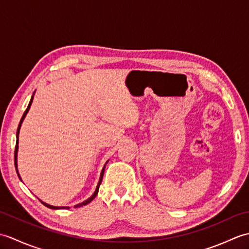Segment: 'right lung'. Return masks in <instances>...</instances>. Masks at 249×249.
<instances>
[{"label": "right lung", "instance_id": "obj_1", "mask_svg": "<svg viewBox=\"0 0 249 249\" xmlns=\"http://www.w3.org/2000/svg\"><path fill=\"white\" fill-rule=\"evenodd\" d=\"M33 97H34V95H33V96H32V98H31V100H30V103H29L28 108H26V110L24 111V113H23V115H22V118H21V120H20V123H19V125H18V129H17V142H16V147H15V156H14V158H15V166H16V168H17V152H18V136H19V131H20L21 124H22V122H23V120H24V118H25L26 113H28V111H29V109H30V107H31V105H32V102H33ZM106 163H107V162H106ZM16 171H17V173H18V169H16ZM104 172H105V167L103 168L102 173H100V178H99V182H98V185H97V187H96V190H95V193L92 195V197H91V198H89V199H88V200H86V201H83L82 203H79V204L75 205V208H80V206L87 205L88 203L91 202V201H92V200H93L95 197H96L97 194H98L99 185L102 184V181H103V176H104ZM19 178H20V176H19ZM40 202L43 203L44 205H46L47 208L52 209V210H57V209H70V208H65V206H63V208H59V206L49 205V204H47V203L43 202V201H40Z\"/></svg>", "mask_w": 249, "mask_h": 249}]
</instances>
